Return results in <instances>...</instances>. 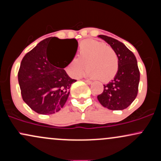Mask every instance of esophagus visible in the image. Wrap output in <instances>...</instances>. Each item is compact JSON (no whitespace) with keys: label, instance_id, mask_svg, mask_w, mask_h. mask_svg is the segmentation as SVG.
Returning <instances> with one entry per match:
<instances>
[{"label":"esophagus","instance_id":"obj_1","mask_svg":"<svg viewBox=\"0 0 161 161\" xmlns=\"http://www.w3.org/2000/svg\"><path fill=\"white\" fill-rule=\"evenodd\" d=\"M83 81H84L85 82H86L87 84H91L92 82L90 80H88V79H83Z\"/></svg>","mask_w":161,"mask_h":161}]
</instances>
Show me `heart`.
<instances>
[{"label":"heart","mask_w":161,"mask_h":161,"mask_svg":"<svg viewBox=\"0 0 161 161\" xmlns=\"http://www.w3.org/2000/svg\"><path fill=\"white\" fill-rule=\"evenodd\" d=\"M87 74L108 82L115 77L119 68L118 57L114 49L96 40H85L80 43L78 58H73L67 66V72L73 77H79L86 67Z\"/></svg>","instance_id":"obj_1"}]
</instances>
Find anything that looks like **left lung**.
Returning <instances> with one entry per match:
<instances>
[{
	"label": "left lung",
	"instance_id": "obj_1",
	"mask_svg": "<svg viewBox=\"0 0 161 161\" xmlns=\"http://www.w3.org/2000/svg\"><path fill=\"white\" fill-rule=\"evenodd\" d=\"M115 51L119 68L114 79L104 85V91L97 100L104 108L112 110H124L133 102L138 95L140 73L134 53L125 45L111 37L100 35Z\"/></svg>",
	"mask_w": 161,
	"mask_h": 161
}]
</instances>
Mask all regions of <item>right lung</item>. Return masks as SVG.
Wrapping results in <instances>:
<instances>
[{
	"mask_svg": "<svg viewBox=\"0 0 161 161\" xmlns=\"http://www.w3.org/2000/svg\"><path fill=\"white\" fill-rule=\"evenodd\" d=\"M56 45L65 58L53 59L50 47ZM78 42L75 38H45L24 56L18 72L23 101L40 114H53L65 104L73 82L64 69L75 57Z\"/></svg>",
	"mask_w": 161,
	"mask_h": 161,
	"instance_id": "right-lung-1",
	"label": "right lung"
}]
</instances>
